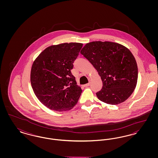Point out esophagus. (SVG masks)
<instances>
[{
	"instance_id": "obj_1",
	"label": "esophagus",
	"mask_w": 158,
	"mask_h": 158,
	"mask_svg": "<svg viewBox=\"0 0 158 158\" xmlns=\"http://www.w3.org/2000/svg\"><path fill=\"white\" fill-rule=\"evenodd\" d=\"M89 85H90V83H86V84L84 85H83V86H84V87H87V86H89Z\"/></svg>"
}]
</instances>
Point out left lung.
I'll return each mask as SVG.
<instances>
[{
  "label": "left lung",
  "mask_w": 158,
  "mask_h": 158,
  "mask_svg": "<svg viewBox=\"0 0 158 158\" xmlns=\"http://www.w3.org/2000/svg\"><path fill=\"white\" fill-rule=\"evenodd\" d=\"M97 70L102 88L96 93L98 99L110 105L125 101L135 89L138 69L135 57L126 47L109 41H93L81 52Z\"/></svg>",
  "instance_id": "8db88e82"
}]
</instances>
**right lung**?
I'll list each match as a JSON object with an SVG mask.
<instances>
[{
    "label": "right lung",
    "instance_id": "right-lung-1",
    "mask_svg": "<svg viewBox=\"0 0 158 158\" xmlns=\"http://www.w3.org/2000/svg\"><path fill=\"white\" fill-rule=\"evenodd\" d=\"M82 46L77 43L52 45L34 61L31 86L40 101L49 109L68 111L77 104L82 90L71 70Z\"/></svg>",
    "mask_w": 158,
    "mask_h": 158
}]
</instances>
